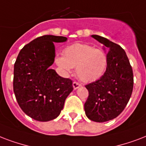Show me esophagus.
<instances>
[{
  "label": "esophagus",
  "instance_id": "esophagus-1",
  "mask_svg": "<svg viewBox=\"0 0 146 146\" xmlns=\"http://www.w3.org/2000/svg\"><path fill=\"white\" fill-rule=\"evenodd\" d=\"M72 85H73V88H74V89H78V88H80L81 86V84L80 83H78V82H77V81H74L73 82V84H72Z\"/></svg>",
  "mask_w": 146,
  "mask_h": 146
}]
</instances>
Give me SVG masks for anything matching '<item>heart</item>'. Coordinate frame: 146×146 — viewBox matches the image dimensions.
<instances>
[{"label":"heart","mask_w":146,"mask_h":146,"mask_svg":"<svg viewBox=\"0 0 146 146\" xmlns=\"http://www.w3.org/2000/svg\"><path fill=\"white\" fill-rule=\"evenodd\" d=\"M107 55L105 52L85 43H74L63 51V56L56 58V63L66 74L76 67L81 81L92 82L104 74L107 69Z\"/></svg>","instance_id":"obj_1"}]
</instances>
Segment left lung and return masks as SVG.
I'll return each instance as SVG.
<instances>
[{
	"label": "left lung",
	"instance_id": "obj_1",
	"mask_svg": "<svg viewBox=\"0 0 146 146\" xmlns=\"http://www.w3.org/2000/svg\"><path fill=\"white\" fill-rule=\"evenodd\" d=\"M92 37L109 48L108 62L104 75L85 85L88 98L84 110L88 119L103 123L116 118L126 107L133 92V72L121 46L98 35Z\"/></svg>",
	"mask_w": 146,
	"mask_h": 146
}]
</instances>
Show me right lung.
Masks as SVG:
<instances>
[{
  "instance_id": "obj_1",
  "label": "right lung",
  "mask_w": 146,
  "mask_h": 146,
  "mask_svg": "<svg viewBox=\"0 0 146 146\" xmlns=\"http://www.w3.org/2000/svg\"><path fill=\"white\" fill-rule=\"evenodd\" d=\"M65 36L45 35L33 39L20 50L14 64L13 91L22 110L33 119L47 122L55 119L73 90L72 81L50 69L55 58L53 42Z\"/></svg>"
}]
</instances>
